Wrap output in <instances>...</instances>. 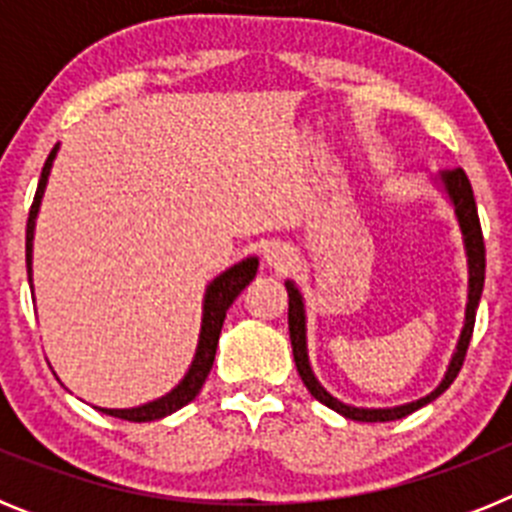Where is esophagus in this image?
Masks as SVG:
<instances>
[{"instance_id": "esophagus-1", "label": "esophagus", "mask_w": 512, "mask_h": 512, "mask_svg": "<svg viewBox=\"0 0 512 512\" xmlns=\"http://www.w3.org/2000/svg\"><path fill=\"white\" fill-rule=\"evenodd\" d=\"M266 264L274 266V269H279V271L287 269V266L292 264V253H289L284 246L269 248V251H266Z\"/></svg>"}]
</instances>
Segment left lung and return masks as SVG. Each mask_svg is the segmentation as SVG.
<instances>
[{"mask_svg": "<svg viewBox=\"0 0 512 512\" xmlns=\"http://www.w3.org/2000/svg\"><path fill=\"white\" fill-rule=\"evenodd\" d=\"M443 184H446V192H449L451 202H454L456 217H459L461 233H464V246H467L469 256V302H467V320H464V330H461L459 346H456V354L451 359L449 372L443 377V382L438 384V390L431 392L428 397L418 402H410V405H400V408L390 410H364V408H351V405H343L336 397H330L328 392L320 387V382L315 379L310 369V361H307V346H305V307H302V297L297 292V287L292 282H287V295H289V341H292V354H295L297 372H300L302 382H305L307 392L318 402L328 405L330 410L341 413L343 418L361 420V423H387V420L405 418V415L415 413L418 408L428 405L431 400H436L441 392H446L451 387V382L456 379V374L461 372L464 359H467V348L472 341L474 333V318H477V305L479 297H482V287H485V238H482V225H479L477 215V202H474L472 184H469V176L464 174V169L446 171L441 176Z\"/></svg>", "mask_w": 512, "mask_h": 512, "instance_id": "obj_1", "label": "left lung"}]
</instances>
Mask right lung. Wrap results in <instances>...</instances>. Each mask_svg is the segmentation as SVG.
Instances as JSON below:
<instances>
[{
    "label": "right lung",
    "instance_id": "right-lung-1",
    "mask_svg": "<svg viewBox=\"0 0 512 512\" xmlns=\"http://www.w3.org/2000/svg\"><path fill=\"white\" fill-rule=\"evenodd\" d=\"M53 158H56V148L51 151V156L45 158L43 174H40V182H38V192H35V200L33 205H30V215H27V233H25L27 279H30V253H33L35 215H38L40 197H43L45 182H48V174H51ZM256 269H259V261L246 259L241 261V264H235L233 269L225 271V274H220V277L210 284V289H207V295H205V318H202V333H200V346H197V356H194L189 374L182 379V384H179L176 390H171L169 395L161 397V400L140 405V408H130V410L99 408V410L112 415V418L130 420V423H148V420H158L176 413V410L184 408L187 402H192L194 397L200 395L202 384H205L207 374H210L212 369V361H215L217 338H220V330H223L225 312H228V307L233 305L235 297L241 295L243 289L251 284V279L256 277Z\"/></svg>",
    "mask_w": 512,
    "mask_h": 512
}]
</instances>
